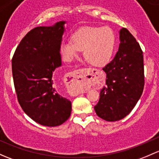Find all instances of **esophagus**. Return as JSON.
<instances>
[{
	"label": "esophagus",
	"mask_w": 159,
	"mask_h": 159,
	"mask_svg": "<svg viewBox=\"0 0 159 159\" xmlns=\"http://www.w3.org/2000/svg\"><path fill=\"white\" fill-rule=\"evenodd\" d=\"M89 69H79L69 74V87L75 94L85 93L93 81Z\"/></svg>",
	"instance_id": "obj_1"
}]
</instances>
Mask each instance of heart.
I'll return each mask as SVG.
<instances>
[{
    "instance_id": "heart-1",
    "label": "heart",
    "mask_w": 159,
    "mask_h": 159,
    "mask_svg": "<svg viewBox=\"0 0 159 159\" xmlns=\"http://www.w3.org/2000/svg\"><path fill=\"white\" fill-rule=\"evenodd\" d=\"M116 47V35L109 27H85L72 36V41L65 40L60 46L63 58L70 62L83 50L85 59L95 66L109 63Z\"/></svg>"
}]
</instances>
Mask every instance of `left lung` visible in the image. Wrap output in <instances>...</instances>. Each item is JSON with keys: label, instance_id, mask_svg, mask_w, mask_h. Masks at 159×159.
Returning a JSON list of instances; mask_svg holds the SVG:
<instances>
[{"label": "left lung", "instance_id": "1", "mask_svg": "<svg viewBox=\"0 0 159 159\" xmlns=\"http://www.w3.org/2000/svg\"><path fill=\"white\" fill-rule=\"evenodd\" d=\"M119 50L113 60L102 68L106 73V86L95 106L101 119L113 122L123 119L133 109L145 85L142 50L126 28L119 31Z\"/></svg>", "mask_w": 159, "mask_h": 159}]
</instances>
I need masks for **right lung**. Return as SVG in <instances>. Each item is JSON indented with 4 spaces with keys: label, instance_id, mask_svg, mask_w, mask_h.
<instances>
[{
    "label": "right lung",
    "instance_id": "right-lung-1",
    "mask_svg": "<svg viewBox=\"0 0 159 159\" xmlns=\"http://www.w3.org/2000/svg\"><path fill=\"white\" fill-rule=\"evenodd\" d=\"M65 23L29 31L12 58L19 104L29 117L46 126L61 125L71 114V102L59 93L53 80L54 70L61 66L60 50Z\"/></svg>",
    "mask_w": 159,
    "mask_h": 159
}]
</instances>
